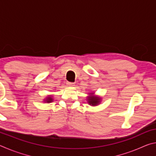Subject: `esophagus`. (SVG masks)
Returning a JSON list of instances; mask_svg holds the SVG:
<instances>
[{"mask_svg": "<svg viewBox=\"0 0 156 156\" xmlns=\"http://www.w3.org/2000/svg\"><path fill=\"white\" fill-rule=\"evenodd\" d=\"M67 84V85L69 86V87H73V86H74V84L72 83H69V82H68Z\"/></svg>", "mask_w": 156, "mask_h": 156, "instance_id": "34e87169", "label": "esophagus"}]
</instances>
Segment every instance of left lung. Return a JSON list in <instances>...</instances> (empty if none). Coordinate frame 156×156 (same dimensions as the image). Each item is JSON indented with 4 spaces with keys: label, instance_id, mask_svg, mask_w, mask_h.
Masks as SVG:
<instances>
[{
    "label": "left lung",
    "instance_id": "8db88e82",
    "mask_svg": "<svg viewBox=\"0 0 156 156\" xmlns=\"http://www.w3.org/2000/svg\"><path fill=\"white\" fill-rule=\"evenodd\" d=\"M89 96L87 97V103L91 105V106H97L98 105L100 102H101V98L95 95V93L91 92L90 94H88Z\"/></svg>",
    "mask_w": 156,
    "mask_h": 156
}]
</instances>
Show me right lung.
<instances>
[{
    "mask_svg": "<svg viewBox=\"0 0 156 156\" xmlns=\"http://www.w3.org/2000/svg\"><path fill=\"white\" fill-rule=\"evenodd\" d=\"M53 98H52V96H51V95H50V96H47L45 99H44V102H47V103H50V102H53Z\"/></svg>",
    "mask_w": 156,
    "mask_h": 156,
    "instance_id": "1",
    "label": "right lung"
}]
</instances>
